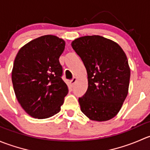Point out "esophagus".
<instances>
[{"instance_id": "obj_1", "label": "esophagus", "mask_w": 150, "mask_h": 150, "mask_svg": "<svg viewBox=\"0 0 150 150\" xmlns=\"http://www.w3.org/2000/svg\"><path fill=\"white\" fill-rule=\"evenodd\" d=\"M76 81H77V78L74 77V78H72V79L70 81V83H71V85H72V86H73V85L75 84V83L76 82Z\"/></svg>"}]
</instances>
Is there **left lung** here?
Wrapping results in <instances>:
<instances>
[{
    "label": "left lung",
    "mask_w": 150,
    "mask_h": 150,
    "mask_svg": "<svg viewBox=\"0 0 150 150\" xmlns=\"http://www.w3.org/2000/svg\"><path fill=\"white\" fill-rule=\"evenodd\" d=\"M72 46L88 75L87 91L78 99L81 111L94 121L113 118L128 93L131 70L125 52L116 42L100 35L78 38Z\"/></svg>",
    "instance_id": "8db88e82"
}]
</instances>
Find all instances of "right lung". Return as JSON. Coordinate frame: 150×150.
Returning a JSON list of instances; mask_svg holds the SVG:
<instances>
[{
    "instance_id": "right-lung-1",
    "label": "right lung",
    "mask_w": 150,
    "mask_h": 150,
    "mask_svg": "<svg viewBox=\"0 0 150 150\" xmlns=\"http://www.w3.org/2000/svg\"><path fill=\"white\" fill-rule=\"evenodd\" d=\"M65 41L47 35L22 46L13 62L11 80L18 102L31 117L45 119L61 110L68 88L59 59Z\"/></svg>"
}]
</instances>
